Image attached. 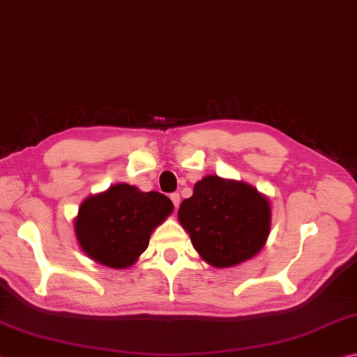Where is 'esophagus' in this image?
I'll use <instances>...</instances> for the list:
<instances>
[{
  "mask_svg": "<svg viewBox=\"0 0 357 357\" xmlns=\"http://www.w3.org/2000/svg\"><path fill=\"white\" fill-rule=\"evenodd\" d=\"M171 201L174 202V207L178 208V205H180V195H178V192H172Z\"/></svg>",
  "mask_w": 357,
  "mask_h": 357,
  "instance_id": "obj_1",
  "label": "esophagus"
}]
</instances>
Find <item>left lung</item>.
Returning a JSON list of instances; mask_svg holds the SVG:
<instances>
[{"instance_id": "8db88e82", "label": "left lung", "mask_w": 357, "mask_h": 357, "mask_svg": "<svg viewBox=\"0 0 357 357\" xmlns=\"http://www.w3.org/2000/svg\"><path fill=\"white\" fill-rule=\"evenodd\" d=\"M178 221L202 260L230 268L264 249L271 230V204L252 185L205 175L192 196L180 204Z\"/></svg>"}]
</instances>
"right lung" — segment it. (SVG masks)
Returning <instances> with one entry per match:
<instances>
[{
    "mask_svg": "<svg viewBox=\"0 0 357 357\" xmlns=\"http://www.w3.org/2000/svg\"><path fill=\"white\" fill-rule=\"evenodd\" d=\"M172 211V201L161 192H144L133 185L116 183L81 202L73 220L75 236L91 260L127 270Z\"/></svg>",
    "mask_w": 357,
    "mask_h": 357,
    "instance_id": "1",
    "label": "right lung"
}]
</instances>
